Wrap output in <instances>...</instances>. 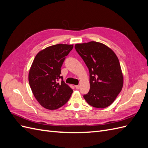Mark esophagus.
Wrapping results in <instances>:
<instances>
[{
	"label": "esophagus",
	"mask_w": 148,
	"mask_h": 148,
	"mask_svg": "<svg viewBox=\"0 0 148 148\" xmlns=\"http://www.w3.org/2000/svg\"><path fill=\"white\" fill-rule=\"evenodd\" d=\"M75 88L77 89H78L79 88V85H75Z\"/></svg>",
	"instance_id": "1"
}]
</instances>
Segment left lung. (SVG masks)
Listing matches in <instances>:
<instances>
[{"instance_id": "obj_1", "label": "left lung", "mask_w": 148, "mask_h": 148, "mask_svg": "<svg viewBox=\"0 0 148 148\" xmlns=\"http://www.w3.org/2000/svg\"><path fill=\"white\" fill-rule=\"evenodd\" d=\"M76 51L89 71L90 89L84 99L96 108H106L112 103L123 86V75L118 58L110 48L100 42L77 44Z\"/></svg>"}]
</instances>
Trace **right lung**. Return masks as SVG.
Listing matches in <instances>:
<instances>
[{
    "instance_id": "add662e5",
    "label": "right lung",
    "mask_w": 148,
    "mask_h": 148,
    "mask_svg": "<svg viewBox=\"0 0 148 148\" xmlns=\"http://www.w3.org/2000/svg\"><path fill=\"white\" fill-rule=\"evenodd\" d=\"M73 47V45L56 44L40 51L34 58L29 83L35 98L44 108L55 110L63 106L73 92L60 75L66 56Z\"/></svg>"
}]
</instances>
